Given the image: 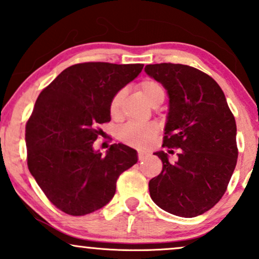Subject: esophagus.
<instances>
[{"instance_id": "obj_1", "label": "esophagus", "mask_w": 259, "mask_h": 259, "mask_svg": "<svg viewBox=\"0 0 259 259\" xmlns=\"http://www.w3.org/2000/svg\"><path fill=\"white\" fill-rule=\"evenodd\" d=\"M138 156H139V160H144L148 156V153L145 152V151H139Z\"/></svg>"}]
</instances>
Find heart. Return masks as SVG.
I'll list each match as a JSON object with an SVG mask.
<instances>
[{
	"instance_id": "b5f03b06",
	"label": "heart",
	"mask_w": 259,
	"mask_h": 259,
	"mask_svg": "<svg viewBox=\"0 0 259 259\" xmlns=\"http://www.w3.org/2000/svg\"><path fill=\"white\" fill-rule=\"evenodd\" d=\"M140 90L151 105H153L156 101L164 100L165 90L160 82L156 80L147 79L140 82ZM125 91L119 90L115 92L114 96L112 97L111 103H109V112L113 117H117L119 114L121 101L124 99ZM158 134V126L154 123H127L119 129V139L126 145H130L133 147L144 148L147 147L151 144V141L156 138Z\"/></svg>"
}]
</instances>
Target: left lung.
Here are the masks:
<instances>
[{"instance_id": "obj_1", "label": "left lung", "mask_w": 259, "mask_h": 259, "mask_svg": "<svg viewBox=\"0 0 259 259\" xmlns=\"http://www.w3.org/2000/svg\"><path fill=\"white\" fill-rule=\"evenodd\" d=\"M145 72L167 90L169 111L163 147L180 148L177 162L158 151L163 169L150 180L154 203L192 218L218 203L237 162L236 123L221 86L184 64H148ZM173 151H168V153Z\"/></svg>"}]
</instances>
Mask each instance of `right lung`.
I'll use <instances>...</instances> for the list:
<instances>
[{"instance_id":"right-lung-1","label":"right lung","mask_w":259,"mask_h":259,"mask_svg":"<svg viewBox=\"0 0 259 259\" xmlns=\"http://www.w3.org/2000/svg\"><path fill=\"white\" fill-rule=\"evenodd\" d=\"M144 64L88 62L67 68L38 95L25 126L28 168L44 194L62 212L85 215L106 206L138 152L113 144L94 150L111 120L109 103L141 73Z\"/></svg>"}]
</instances>
